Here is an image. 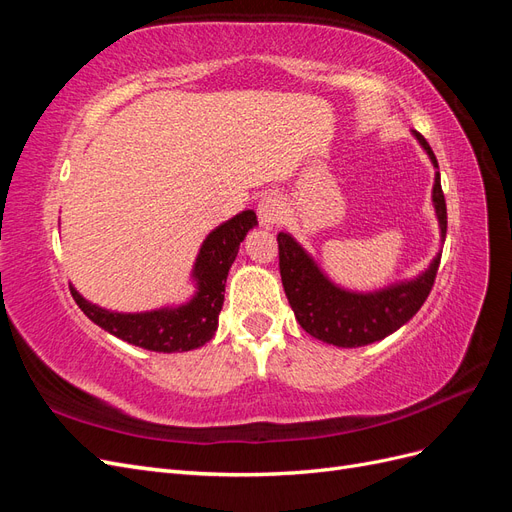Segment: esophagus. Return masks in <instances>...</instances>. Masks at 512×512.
<instances>
[{
	"label": "esophagus",
	"mask_w": 512,
	"mask_h": 512,
	"mask_svg": "<svg viewBox=\"0 0 512 512\" xmlns=\"http://www.w3.org/2000/svg\"><path fill=\"white\" fill-rule=\"evenodd\" d=\"M256 215L262 226L273 228L282 222V215H284V205L282 200L277 194H265L258 200V207H256Z\"/></svg>",
	"instance_id": "obj_1"
}]
</instances>
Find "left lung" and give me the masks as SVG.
Returning a JSON list of instances; mask_svg holds the SVG:
<instances>
[{
    "mask_svg": "<svg viewBox=\"0 0 512 512\" xmlns=\"http://www.w3.org/2000/svg\"><path fill=\"white\" fill-rule=\"evenodd\" d=\"M438 168L423 134L412 132ZM433 207L440 222V235L446 237V200L440 173L433 179ZM280 245V273L288 303L301 327L322 342L339 348H359L395 333L421 309L436 282L440 254L429 269L410 282H399L376 292H352L333 284L303 247L286 232L277 235Z\"/></svg>",
    "mask_w": 512,
    "mask_h": 512,
    "instance_id": "left-lung-1",
    "label": "left lung"
}]
</instances>
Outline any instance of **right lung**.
I'll list each match as a JSON object with an SVG mask.
<instances>
[{
	"instance_id": "1",
	"label": "right lung",
	"mask_w": 512,
	"mask_h": 512,
	"mask_svg": "<svg viewBox=\"0 0 512 512\" xmlns=\"http://www.w3.org/2000/svg\"><path fill=\"white\" fill-rule=\"evenodd\" d=\"M256 224V213L247 209L209 232L192 269L196 292L179 307L119 314L89 303L72 286L70 292L91 322L132 346L151 352H188L200 348L218 331L228 269L237 258L241 241Z\"/></svg>"
}]
</instances>
